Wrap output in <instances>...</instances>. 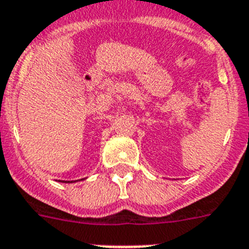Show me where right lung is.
<instances>
[{
	"mask_svg": "<svg viewBox=\"0 0 249 249\" xmlns=\"http://www.w3.org/2000/svg\"><path fill=\"white\" fill-rule=\"evenodd\" d=\"M75 181V180H73ZM62 183H68V181H62ZM69 183H72V181H69Z\"/></svg>",
	"mask_w": 249,
	"mask_h": 249,
	"instance_id": "1",
	"label": "right lung"
}]
</instances>
